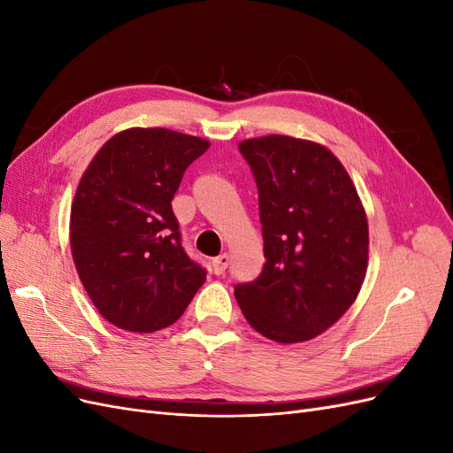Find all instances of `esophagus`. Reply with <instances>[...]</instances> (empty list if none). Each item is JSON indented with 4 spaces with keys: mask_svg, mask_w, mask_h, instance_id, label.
<instances>
[{
    "mask_svg": "<svg viewBox=\"0 0 453 453\" xmlns=\"http://www.w3.org/2000/svg\"><path fill=\"white\" fill-rule=\"evenodd\" d=\"M213 272L217 273V276H221V273H225V270L228 268V265H230V255L228 253H223V255H219L217 258H213Z\"/></svg>",
    "mask_w": 453,
    "mask_h": 453,
    "instance_id": "esophagus-1",
    "label": "esophagus"
}]
</instances>
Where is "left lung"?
I'll use <instances>...</instances> for the list:
<instances>
[{
  "mask_svg": "<svg viewBox=\"0 0 453 453\" xmlns=\"http://www.w3.org/2000/svg\"><path fill=\"white\" fill-rule=\"evenodd\" d=\"M240 153L258 188L265 258L234 287L245 319L280 344L311 340L357 298L368 265V221L349 173L325 145L263 135Z\"/></svg>",
  "mask_w": 453,
  "mask_h": 453,
  "instance_id": "obj_1",
  "label": "left lung"
}]
</instances>
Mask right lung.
Returning <instances> with one entry per match:
<instances>
[{"instance_id": "obj_1", "label": "right lung", "mask_w": 453, "mask_h": 453, "mask_svg": "<svg viewBox=\"0 0 453 453\" xmlns=\"http://www.w3.org/2000/svg\"><path fill=\"white\" fill-rule=\"evenodd\" d=\"M210 142L168 128H128L107 140L77 185L72 255L92 304L128 333L181 318L205 270L181 245L172 200Z\"/></svg>"}]
</instances>
